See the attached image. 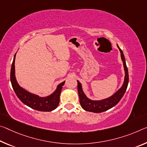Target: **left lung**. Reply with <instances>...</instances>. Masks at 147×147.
I'll use <instances>...</instances> for the list:
<instances>
[{
    "label": "left lung",
    "instance_id": "left-lung-1",
    "mask_svg": "<svg viewBox=\"0 0 147 147\" xmlns=\"http://www.w3.org/2000/svg\"><path fill=\"white\" fill-rule=\"evenodd\" d=\"M117 47L119 49L120 54H121V59L123 63V66H124V80L121 87L118 89L115 94L111 95L110 97H107V98L102 99L100 100H92L88 98L87 95L85 94L82 89V86L81 83L77 80L78 82V92L79 95V98H80V103L82 109H84L86 111L92 112V113H99L102 112H105L109 109L113 108L122 99L123 95H124L125 91H126L128 82H129V75H128V70L125 63V59L124 53L122 50L119 48L117 44Z\"/></svg>",
    "mask_w": 147,
    "mask_h": 147
}]
</instances>
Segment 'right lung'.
<instances>
[{
    "mask_svg": "<svg viewBox=\"0 0 147 147\" xmlns=\"http://www.w3.org/2000/svg\"><path fill=\"white\" fill-rule=\"evenodd\" d=\"M16 55V53L13 57V63L11 67L10 80L13 89L18 98L25 105L31 107V109H33L34 110L42 112H50L55 110L59 103L60 94H61L62 88L65 81L58 84L54 92L46 97H40L38 95L28 92L27 90H25L24 88L20 86L16 80L15 74Z\"/></svg>",
    "mask_w": 147,
    "mask_h": 147,
    "instance_id": "1",
    "label": "right lung"
}]
</instances>
